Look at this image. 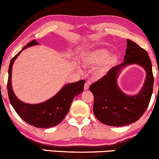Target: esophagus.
Instances as JSON below:
<instances>
[{"label": "esophagus", "instance_id": "34e87169", "mask_svg": "<svg viewBox=\"0 0 159 159\" xmlns=\"http://www.w3.org/2000/svg\"><path fill=\"white\" fill-rule=\"evenodd\" d=\"M91 84V82L90 81H87L84 84V90H88L89 87H90V85Z\"/></svg>", "mask_w": 159, "mask_h": 159}]
</instances>
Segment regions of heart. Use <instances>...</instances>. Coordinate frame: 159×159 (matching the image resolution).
Here are the masks:
<instances>
[{
  "mask_svg": "<svg viewBox=\"0 0 159 159\" xmlns=\"http://www.w3.org/2000/svg\"><path fill=\"white\" fill-rule=\"evenodd\" d=\"M116 57L109 55L107 49L99 48L89 53L84 57V63L89 66H98L103 63L102 71L106 72L116 64Z\"/></svg>",
  "mask_w": 159,
  "mask_h": 159,
  "instance_id": "obj_1",
  "label": "heart"
}]
</instances>
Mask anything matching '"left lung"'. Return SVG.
I'll return each instance as SVG.
<instances>
[{
	"label": "left lung",
	"mask_w": 159,
	"mask_h": 159,
	"mask_svg": "<svg viewBox=\"0 0 159 159\" xmlns=\"http://www.w3.org/2000/svg\"><path fill=\"white\" fill-rule=\"evenodd\" d=\"M137 63L143 67L147 78L138 94L130 97L123 94L116 84V78L123 66ZM154 77L148 53L137 43L127 39L124 61L112 67L107 75L90 85L94 97L93 112L101 123L111 126H123L138 121L148 107L152 94Z\"/></svg>",
	"instance_id": "8db88e82"
}]
</instances>
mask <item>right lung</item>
Here are the masks:
<instances>
[{
	"mask_svg": "<svg viewBox=\"0 0 159 159\" xmlns=\"http://www.w3.org/2000/svg\"><path fill=\"white\" fill-rule=\"evenodd\" d=\"M37 44L36 39H34L25 45L22 50L27 47ZM20 53L21 52L11 60L9 66L7 90L11 105L20 117L33 126L45 129L55 126L64 119L73 98L83 92L85 81L81 80L65 85L57 94L45 102L37 105H30L23 102L14 94L11 84L12 64Z\"/></svg>",
	"mask_w": 159,
	"mask_h": 159,
	"instance_id": "1",
	"label": "right lung"
}]
</instances>
